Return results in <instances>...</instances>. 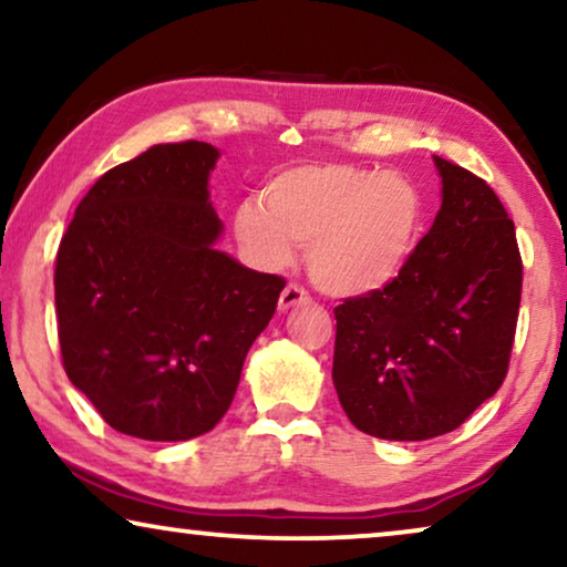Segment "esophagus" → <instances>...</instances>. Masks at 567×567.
<instances>
[{"instance_id":"1","label":"esophagus","mask_w":567,"mask_h":567,"mask_svg":"<svg viewBox=\"0 0 567 567\" xmlns=\"http://www.w3.org/2000/svg\"><path fill=\"white\" fill-rule=\"evenodd\" d=\"M307 301H312V297H309V291L305 289V286L289 284V286H286V289L281 291V297H278V309H281V312H289L291 307L307 305Z\"/></svg>"}]
</instances>
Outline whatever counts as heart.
<instances>
[{
    "label": "heart",
    "instance_id": "1",
    "mask_svg": "<svg viewBox=\"0 0 567 567\" xmlns=\"http://www.w3.org/2000/svg\"><path fill=\"white\" fill-rule=\"evenodd\" d=\"M423 196L408 175L351 162H305L245 200L235 235L262 268L278 270L307 247L312 281L332 297H367L390 286L413 258Z\"/></svg>",
    "mask_w": 567,
    "mask_h": 567
}]
</instances>
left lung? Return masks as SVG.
<instances>
[{
  "instance_id": "left-lung-1",
  "label": "left lung",
  "mask_w": 567,
  "mask_h": 567,
  "mask_svg": "<svg viewBox=\"0 0 567 567\" xmlns=\"http://www.w3.org/2000/svg\"><path fill=\"white\" fill-rule=\"evenodd\" d=\"M436 159L441 212L408 268L382 291L336 307L332 382L355 429L377 439L449 433L508 374L522 252L483 177Z\"/></svg>"
}]
</instances>
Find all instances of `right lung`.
I'll return each mask as SVG.
<instances>
[{"label":"right lung","instance_id":"1","mask_svg":"<svg viewBox=\"0 0 567 567\" xmlns=\"http://www.w3.org/2000/svg\"><path fill=\"white\" fill-rule=\"evenodd\" d=\"M219 152L154 144L107 169L56 252L61 363L111 429L144 441L212 431L286 281L216 250Z\"/></svg>","mask_w":567,"mask_h":567}]
</instances>
